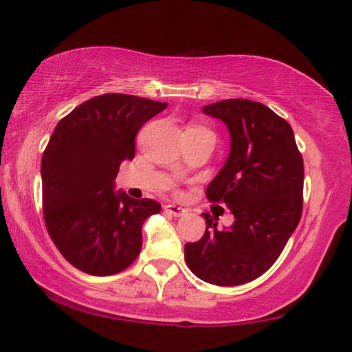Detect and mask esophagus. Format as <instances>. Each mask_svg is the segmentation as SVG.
<instances>
[{
    "label": "esophagus",
    "instance_id": "esophagus-1",
    "mask_svg": "<svg viewBox=\"0 0 352 352\" xmlns=\"http://www.w3.org/2000/svg\"><path fill=\"white\" fill-rule=\"evenodd\" d=\"M164 211L172 214V216H175V217H182L186 214V210H184V208L177 206V205H164Z\"/></svg>",
    "mask_w": 352,
    "mask_h": 352
}]
</instances>
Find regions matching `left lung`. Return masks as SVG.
Segmentation results:
<instances>
[{
	"instance_id": "obj_1",
	"label": "left lung",
	"mask_w": 352,
	"mask_h": 352,
	"mask_svg": "<svg viewBox=\"0 0 352 352\" xmlns=\"http://www.w3.org/2000/svg\"><path fill=\"white\" fill-rule=\"evenodd\" d=\"M204 113L231 135L228 160L206 199L228 206L234 222L219 230L204 212L205 234L184 245V261L195 276L228 287L264 275L279 258L302 214L305 164L290 124L264 104L226 99Z\"/></svg>"
}]
</instances>
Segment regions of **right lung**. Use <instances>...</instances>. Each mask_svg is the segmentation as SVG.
Here are the masks:
<instances>
[{"label":"right lung","mask_w":352,"mask_h":352,"mask_svg":"<svg viewBox=\"0 0 352 352\" xmlns=\"http://www.w3.org/2000/svg\"><path fill=\"white\" fill-rule=\"evenodd\" d=\"M166 107L107 93L76 107L52 132L41 157L43 217L52 242L76 269L110 276L138 258L142 223L162 205L113 186L119 166L135 157L136 133Z\"/></svg>","instance_id":"1"}]
</instances>
